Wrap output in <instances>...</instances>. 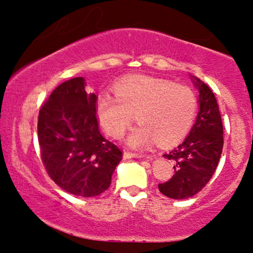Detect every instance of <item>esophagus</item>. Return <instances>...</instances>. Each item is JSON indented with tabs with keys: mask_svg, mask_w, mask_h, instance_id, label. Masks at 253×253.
<instances>
[{
	"mask_svg": "<svg viewBox=\"0 0 253 253\" xmlns=\"http://www.w3.org/2000/svg\"><path fill=\"white\" fill-rule=\"evenodd\" d=\"M144 155H138V153H133V152H125L124 153V158L125 159H130V158H144Z\"/></svg>",
	"mask_w": 253,
	"mask_h": 253,
	"instance_id": "34e87169",
	"label": "esophagus"
}]
</instances>
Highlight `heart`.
<instances>
[{
	"label": "heart",
	"mask_w": 253,
	"mask_h": 253,
	"mask_svg": "<svg viewBox=\"0 0 253 253\" xmlns=\"http://www.w3.org/2000/svg\"><path fill=\"white\" fill-rule=\"evenodd\" d=\"M199 100L193 89L163 78L130 77L115 85V96L101 94L97 115L113 138L125 134L134 120L140 124L128 138L135 149H146L157 140L172 145L189 132L195 121Z\"/></svg>",
	"instance_id": "1"
}]
</instances>
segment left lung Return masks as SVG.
Listing matches in <instances>:
<instances>
[{
	"instance_id": "obj_1",
	"label": "left lung",
	"mask_w": 253,
	"mask_h": 253,
	"mask_svg": "<svg viewBox=\"0 0 253 253\" xmlns=\"http://www.w3.org/2000/svg\"><path fill=\"white\" fill-rule=\"evenodd\" d=\"M195 85L200 90L196 123L185 140L164 155L175 162V173L169 181L158 184V189L170 199H189L201 191L215 172L221 157L223 128L216 98L199 78Z\"/></svg>"
}]
</instances>
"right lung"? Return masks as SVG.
<instances>
[{
    "instance_id": "add662e5",
    "label": "right lung",
    "mask_w": 253,
    "mask_h": 253,
    "mask_svg": "<svg viewBox=\"0 0 253 253\" xmlns=\"http://www.w3.org/2000/svg\"><path fill=\"white\" fill-rule=\"evenodd\" d=\"M97 96L85 91L83 77L57 86L39 110L38 140L42 162L57 185L92 197L109 188L123 151L98 129Z\"/></svg>"
}]
</instances>
